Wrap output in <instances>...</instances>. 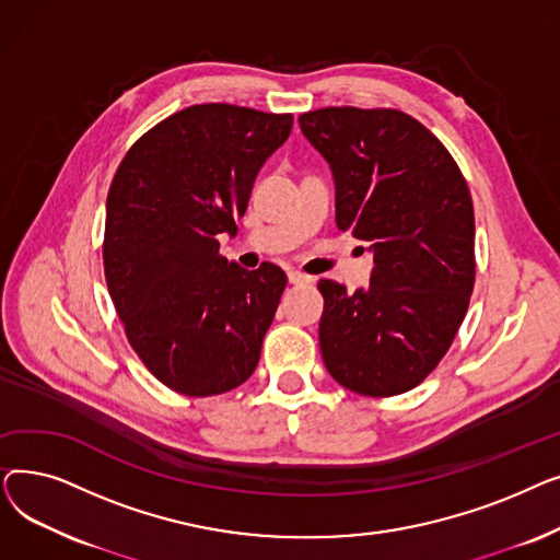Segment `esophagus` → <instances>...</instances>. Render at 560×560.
<instances>
[{"label": "esophagus", "mask_w": 560, "mask_h": 560, "mask_svg": "<svg viewBox=\"0 0 560 560\" xmlns=\"http://www.w3.org/2000/svg\"><path fill=\"white\" fill-rule=\"evenodd\" d=\"M288 281H290L292 285H306V283H311L313 279L306 277V275H302V272H298V270H290V272H288Z\"/></svg>", "instance_id": "esophagus-1"}]
</instances>
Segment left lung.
Listing matches in <instances>:
<instances>
[{"label": "left lung", "instance_id": "1", "mask_svg": "<svg viewBox=\"0 0 560 560\" xmlns=\"http://www.w3.org/2000/svg\"><path fill=\"white\" fill-rule=\"evenodd\" d=\"M300 127L334 172L338 229L374 258L357 292L319 279L322 359L351 393L401 395L435 370L467 313L472 197L445 144L401 110L329 106Z\"/></svg>", "mask_w": 560, "mask_h": 560}]
</instances>
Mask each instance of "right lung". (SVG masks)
I'll use <instances>...</instances> for the list:
<instances>
[{"instance_id": "1", "label": "right lung", "mask_w": 560, "mask_h": 560, "mask_svg": "<svg viewBox=\"0 0 560 560\" xmlns=\"http://www.w3.org/2000/svg\"><path fill=\"white\" fill-rule=\"evenodd\" d=\"M292 129L290 113L197 104L138 138L106 199L104 275L144 368L188 397L222 395L252 376L285 272L220 256L256 174Z\"/></svg>"}]
</instances>
